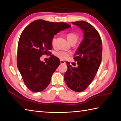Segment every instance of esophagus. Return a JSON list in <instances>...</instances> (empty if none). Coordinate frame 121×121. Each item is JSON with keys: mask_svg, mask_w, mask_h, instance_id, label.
<instances>
[{"mask_svg": "<svg viewBox=\"0 0 121 121\" xmlns=\"http://www.w3.org/2000/svg\"><path fill=\"white\" fill-rule=\"evenodd\" d=\"M60 63L61 64H65V62L62 60H60Z\"/></svg>", "mask_w": 121, "mask_h": 121, "instance_id": "1", "label": "esophagus"}]
</instances>
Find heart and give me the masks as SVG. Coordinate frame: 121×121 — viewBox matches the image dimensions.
Returning <instances> with one entry per match:
<instances>
[{
    "mask_svg": "<svg viewBox=\"0 0 121 121\" xmlns=\"http://www.w3.org/2000/svg\"><path fill=\"white\" fill-rule=\"evenodd\" d=\"M67 38L68 40V41L70 43H76L77 41L79 39V35H78L77 34L74 32L69 33V34H67ZM56 42V37H54L52 39V44L53 46H54ZM55 56L56 57L59 58L61 60H65V59H67L69 56H70V53L67 52L60 50L56 51L54 53Z\"/></svg>",
    "mask_w": 121,
    "mask_h": 121,
    "instance_id": "heart-1",
    "label": "heart"
}]
</instances>
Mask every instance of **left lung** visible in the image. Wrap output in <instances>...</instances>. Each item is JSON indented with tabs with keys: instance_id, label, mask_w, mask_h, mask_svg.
<instances>
[{
	"instance_id": "8db88e82",
	"label": "left lung",
	"mask_w": 121,
	"mask_h": 121,
	"mask_svg": "<svg viewBox=\"0 0 121 121\" xmlns=\"http://www.w3.org/2000/svg\"><path fill=\"white\" fill-rule=\"evenodd\" d=\"M83 30L84 39L74 56L78 66L73 68L67 62L68 69L64 79L67 86L75 92H82L91 84L102 61V42L98 31L84 21L72 22Z\"/></svg>"
}]
</instances>
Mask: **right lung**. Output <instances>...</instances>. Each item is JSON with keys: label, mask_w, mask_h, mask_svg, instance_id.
<instances>
[{"label": "right lung", "mask_w": 121, "mask_h": 121, "mask_svg": "<svg viewBox=\"0 0 121 121\" xmlns=\"http://www.w3.org/2000/svg\"><path fill=\"white\" fill-rule=\"evenodd\" d=\"M65 22L35 20L23 30L18 44L17 65L26 86L34 92L48 86L52 75L60 65L59 59L52 55V39L61 31L70 28ZM51 56L46 63L40 61L42 55Z\"/></svg>", "instance_id": "add662e5"}]
</instances>
